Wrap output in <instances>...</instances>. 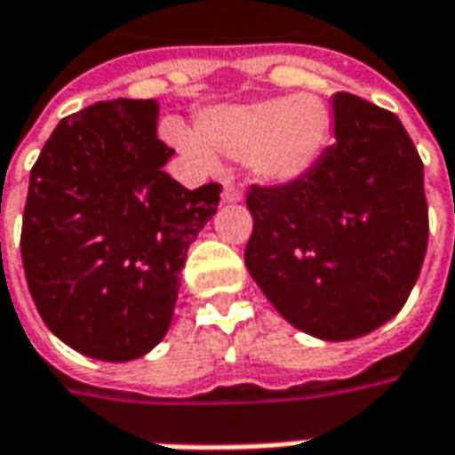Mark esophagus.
<instances>
[{"mask_svg":"<svg viewBox=\"0 0 455 455\" xmlns=\"http://www.w3.org/2000/svg\"><path fill=\"white\" fill-rule=\"evenodd\" d=\"M222 199H225V202H240V199H243V192H240L238 187H233V184H225Z\"/></svg>","mask_w":455,"mask_h":455,"instance_id":"34e87169","label":"esophagus"}]
</instances>
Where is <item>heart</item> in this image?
Returning <instances> with one entry per match:
<instances>
[{"instance_id":"heart-1","label":"heart","mask_w":455,"mask_h":455,"mask_svg":"<svg viewBox=\"0 0 455 455\" xmlns=\"http://www.w3.org/2000/svg\"><path fill=\"white\" fill-rule=\"evenodd\" d=\"M330 112L315 94L276 97L253 104L217 107L202 115L199 135L171 123L169 140L199 166H212L215 153L248 158L251 171L271 184L305 176L330 143Z\"/></svg>"}]
</instances>
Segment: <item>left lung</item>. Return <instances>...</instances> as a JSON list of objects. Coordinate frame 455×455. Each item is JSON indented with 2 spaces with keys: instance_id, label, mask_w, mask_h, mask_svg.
Wrapping results in <instances>:
<instances>
[{
  "instance_id": "8db88e82",
  "label": "left lung",
  "mask_w": 455,
  "mask_h": 455,
  "mask_svg": "<svg viewBox=\"0 0 455 455\" xmlns=\"http://www.w3.org/2000/svg\"><path fill=\"white\" fill-rule=\"evenodd\" d=\"M335 140L305 176L253 184L245 266L286 323L323 340L381 328L404 307L427 251L412 138L389 109L332 94Z\"/></svg>"
}]
</instances>
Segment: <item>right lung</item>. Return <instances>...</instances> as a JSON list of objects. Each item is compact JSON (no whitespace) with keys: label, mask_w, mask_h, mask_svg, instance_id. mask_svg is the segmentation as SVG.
<instances>
[{"label":"right lung","mask_w":455,"mask_h":455,"mask_svg":"<svg viewBox=\"0 0 455 455\" xmlns=\"http://www.w3.org/2000/svg\"><path fill=\"white\" fill-rule=\"evenodd\" d=\"M156 100L97 102L45 140L22 212V266L43 323L74 351L132 361L161 343L187 251L222 184L164 171Z\"/></svg>","instance_id":"add662e5"}]
</instances>
